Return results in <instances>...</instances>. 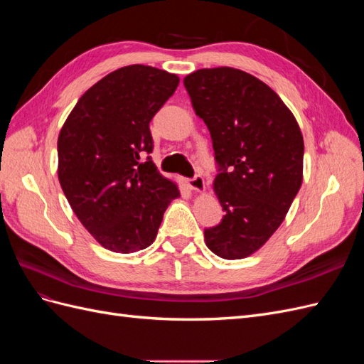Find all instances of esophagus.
<instances>
[{
    "instance_id": "esophagus-1",
    "label": "esophagus",
    "mask_w": 364,
    "mask_h": 364,
    "mask_svg": "<svg viewBox=\"0 0 364 364\" xmlns=\"http://www.w3.org/2000/svg\"><path fill=\"white\" fill-rule=\"evenodd\" d=\"M186 185H188L190 188H191L193 191H196V193H203L205 188H206V186H205V181H203L202 176H194V178L186 181Z\"/></svg>"
}]
</instances>
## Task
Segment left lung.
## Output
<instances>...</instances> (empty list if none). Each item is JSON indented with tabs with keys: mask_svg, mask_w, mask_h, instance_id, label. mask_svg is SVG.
Wrapping results in <instances>:
<instances>
[{
	"mask_svg": "<svg viewBox=\"0 0 364 364\" xmlns=\"http://www.w3.org/2000/svg\"><path fill=\"white\" fill-rule=\"evenodd\" d=\"M183 85L211 134L213 188L226 213L205 229V243L220 258H246L281 226L302 185L299 124L270 86L241 70H197Z\"/></svg>",
	"mask_w": 364,
	"mask_h": 364,
	"instance_id": "obj_1",
	"label": "left lung"
}]
</instances>
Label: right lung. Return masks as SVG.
I'll return each mask as SVG.
<instances>
[{
    "label": "right lung",
    "mask_w": 364,
    "mask_h": 364,
    "mask_svg": "<svg viewBox=\"0 0 364 364\" xmlns=\"http://www.w3.org/2000/svg\"><path fill=\"white\" fill-rule=\"evenodd\" d=\"M179 77L147 65L105 75L80 98L58 138V176L74 214L117 253L149 247L165 209L181 196L150 156V121Z\"/></svg>",
    "instance_id": "obj_1"
}]
</instances>
